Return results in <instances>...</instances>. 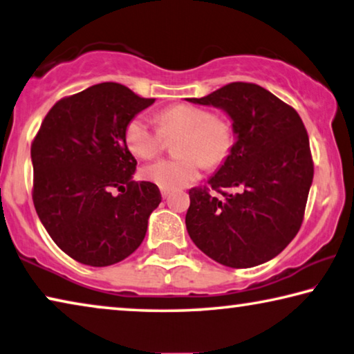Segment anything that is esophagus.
I'll return each mask as SVG.
<instances>
[{
  "instance_id": "1",
  "label": "esophagus",
  "mask_w": 354,
  "mask_h": 354,
  "mask_svg": "<svg viewBox=\"0 0 354 354\" xmlns=\"http://www.w3.org/2000/svg\"><path fill=\"white\" fill-rule=\"evenodd\" d=\"M169 194H171V189H167V188H161V196L162 198H169Z\"/></svg>"
}]
</instances>
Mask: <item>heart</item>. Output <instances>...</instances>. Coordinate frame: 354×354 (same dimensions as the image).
<instances>
[{
    "mask_svg": "<svg viewBox=\"0 0 354 354\" xmlns=\"http://www.w3.org/2000/svg\"><path fill=\"white\" fill-rule=\"evenodd\" d=\"M158 127L149 118L136 115L124 128V144L138 158H151L162 149L166 139L176 140V158H161L142 167L145 180L160 188L178 189L198 180L204 165L220 166L234 145L231 122L193 104H174L158 112Z\"/></svg>",
    "mask_w": 354,
    "mask_h": 354,
    "instance_id": "obj_1",
    "label": "heart"
}]
</instances>
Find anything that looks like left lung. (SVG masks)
<instances>
[{"label":"left lung","mask_w":354,"mask_h":354,"mask_svg":"<svg viewBox=\"0 0 354 354\" xmlns=\"http://www.w3.org/2000/svg\"><path fill=\"white\" fill-rule=\"evenodd\" d=\"M188 101L226 111L236 133L209 187L189 189V237L227 268L263 264L301 230L313 180L307 129L295 107L257 84L232 82Z\"/></svg>","instance_id":"left-lung-1"}]
</instances>
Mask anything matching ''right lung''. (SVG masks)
Segmentation results:
<instances>
[{"instance_id": "right-lung-1", "label": "right lung", "mask_w": 354, "mask_h": 354, "mask_svg": "<svg viewBox=\"0 0 354 354\" xmlns=\"http://www.w3.org/2000/svg\"><path fill=\"white\" fill-rule=\"evenodd\" d=\"M153 102L124 85L97 84L57 101L32 139V204L52 241L79 263H120L144 241L161 193L131 180L138 161L124 128Z\"/></svg>"}]
</instances>
